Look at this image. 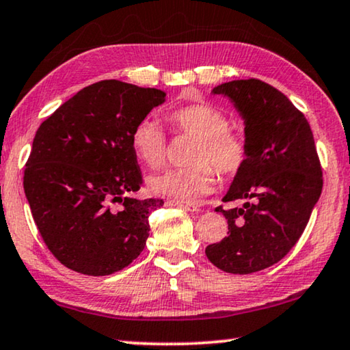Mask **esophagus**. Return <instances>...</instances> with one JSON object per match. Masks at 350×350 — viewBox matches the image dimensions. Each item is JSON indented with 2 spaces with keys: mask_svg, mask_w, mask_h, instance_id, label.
Listing matches in <instances>:
<instances>
[{
  "mask_svg": "<svg viewBox=\"0 0 350 350\" xmlns=\"http://www.w3.org/2000/svg\"><path fill=\"white\" fill-rule=\"evenodd\" d=\"M166 204H168V206H174V207H180V208H184V211H189V212H200V211H201L200 206H196V204H189V202L174 201V200L166 201Z\"/></svg>",
  "mask_w": 350,
  "mask_h": 350,
  "instance_id": "1",
  "label": "esophagus"
}]
</instances>
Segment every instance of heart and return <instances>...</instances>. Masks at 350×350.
<instances>
[{"label":"heart","mask_w":350,"mask_h":350,"mask_svg":"<svg viewBox=\"0 0 350 350\" xmlns=\"http://www.w3.org/2000/svg\"><path fill=\"white\" fill-rule=\"evenodd\" d=\"M171 121L180 132L196 137V143L189 157L190 166L149 177V190L155 195L180 202H195L211 193L215 185L214 167L223 176H231L242 168L247 159V146L239 135L228 130L229 121L220 109L206 103H195L176 109L171 114ZM130 142L135 155L143 163L150 168L163 165L166 138L152 119H143L135 125Z\"/></svg>","instance_id":"heart-1"}]
</instances>
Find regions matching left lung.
<instances>
[{
	"label": "left lung",
	"instance_id": "8db88e82",
	"mask_svg": "<svg viewBox=\"0 0 350 350\" xmlns=\"http://www.w3.org/2000/svg\"><path fill=\"white\" fill-rule=\"evenodd\" d=\"M212 94L231 100L243 119L247 159L223 201L228 237L206 248L223 272L247 275L283 259L308 225L322 191V170L308 121L283 92L267 83L234 80Z\"/></svg>",
	"mask_w": 350,
	"mask_h": 350
}]
</instances>
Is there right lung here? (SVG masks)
<instances>
[{
    "label": "right lung",
    "mask_w": 350,
    "mask_h": 350,
    "mask_svg": "<svg viewBox=\"0 0 350 350\" xmlns=\"http://www.w3.org/2000/svg\"><path fill=\"white\" fill-rule=\"evenodd\" d=\"M166 92L118 80L83 88L36 132L23 187L42 239L83 275L119 272L149 237V212L163 200L130 195L143 184L132 132Z\"/></svg>",
    "instance_id": "obj_1"
}]
</instances>
